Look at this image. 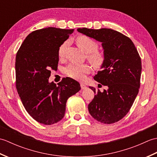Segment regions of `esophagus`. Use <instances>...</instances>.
Segmentation results:
<instances>
[{"label":"esophagus","mask_w":157,"mask_h":157,"mask_svg":"<svg viewBox=\"0 0 157 157\" xmlns=\"http://www.w3.org/2000/svg\"><path fill=\"white\" fill-rule=\"evenodd\" d=\"M80 86H81L82 90H84V89L87 88V86H86L85 84H80Z\"/></svg>","instance_id":"obj_1"}]
</instances>
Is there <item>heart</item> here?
Segmentation results:
<instances>
[{"instance_id": "b5f03b06", "label": "heart", "mask_w": 157, "mask_h": 157, "mask_svg": "<svg viewBox=\"0 0 157 157\" xmlns=\"http://www.w3.org/2000/svg\"><path fill=\"white\" fill-rule=\"evenodd\" d=\"M77 44L83 51L88 54V58L93 65L96 67H100L104 62V56L102 53L96 51L98 48V44L94 40L86 36H79L76 40ZM68 42H65L60 46L59 48V56L63 57L64 56L65 49L67 46ZM90 71V67L88 65H75L71 64L67 67L64 71L65 74L75 79L82 80L84 78V75Z\"/></svg>"}]
</instances>
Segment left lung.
I'll use <instances>...</instances> for the list:
<instances>
[{
    "label": "left lung",
    "mask_w": 157,
    "mask_h": 157,
    "mask_svg": "<svg viewBox=\"0 0 157 157\" xmlns=\"http://www.w3.org/2000/svg\"><path fill=\"white\" fill-rule=\"evenodd\" d=\"M77 30L101 42L105 58L101 70L94 79L107 90L101 92L90 86L95 93L88 105L90 114L105 124L115 123L126 115L138 94L141 59L130 38L117 31L86 28Z\"/></svg>",
    "instance_id": "obj_1"
}]
</instances>
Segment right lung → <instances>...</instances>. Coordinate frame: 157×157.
<instances>
[{
  "mask_svg": "<svg viewBox=\"0 0 157 157\" xmlns=\"http://www.w3.org/2000/svg\"><path fill=\"white\" fill-rule=\"evenodd\" d=\"M74 29L48 27L29 34L15 59L16 88L26 111L33 119L52 125L63 118L66 102L81 89L78 82L63 79L58 86L49 82L51 69H57L59 48Z\"/></svg>",
  "mask_w": 157,
  "mask_h": 157,
  "instance_id": "right-lung-1",
  "label": "right lung"
}]
</instances>
